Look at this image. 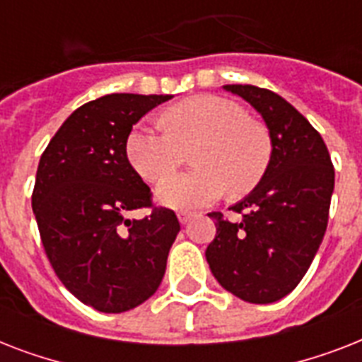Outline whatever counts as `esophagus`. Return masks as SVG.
Here are the masks:
<instances>
[{"mask_svg": "<svg viewBox=\"0 0 362 362\" xmlns=\"http://www.w3.org/2000/svg\"><path fill=\"white\" fill-rule=\"evenodd\" d=\"M193 218V212H189V210H180V212H178V221H180L182 226H186L187 221L192 220Z\"/></svg>", "mask_w": 362, "mask_h": 362, "instance_id": "obj_1", "label": "esophagus"}]
</instances>
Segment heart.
I'll list each match as a JSON object with an SVG mask.
<instances>
[{
  "instance_id": "heart-1",
  "label": "heart",
  "mask_w": 362,
  "mask_h": 362,
  "mask_svg": "<svg viewBox=\"0 0 362 362\" xmlns=\"http://www.w3.org/2000/svg\"><path fill=\"white\" fill-rule=\"evenodd\" d=\"M165 124H139L127 136L131 167L148 182L163 180L192 150L197 167L161 182L159 203L173 209L203 206L226 192L246 195L270 161L267 131L247 120L240 105L218 95H199L170 107Z\"/></svg>"
}]
</instances>
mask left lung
<instances>
[{
  "instance_id": "obj_1",
  "label": "left lung",
  "mask_w": 362,
  "mask_h": 362,
  "mask_svg": "<svg viewBox=\"0 0 362 362\" xmlns=\"http://www.w3.org/2000/svg\"><path fill=\"white\" fill-rule=\"evenodd\" d=\"M257 110L270 136V161L259 184L221 212L206 261L223 289L252 304L280 300L298 286L327 231L334 169L321 135L278 93L250 84H226Z\"/></svg>"
}]
</instances>
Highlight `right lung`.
<instances>
[{"mask_svg": "<svg viewBox=\"0 0 362 362\" xmlns=\"http://www.w3.org/2000/svg\"><path fill=\"white\" fill-rule=\"evenodd\" d=\"M173 95L110 93L82 105L48 142L31 206L47 257L67 289L105 314L135 308L158 291L180 231L173 210L129 220L152 206L125 142L153 107Z\"/></svg>", "mask_w": 362, "mask_h": 362, "instance_id": "right-lung-1", "label": "right lung"}]
</instances>
